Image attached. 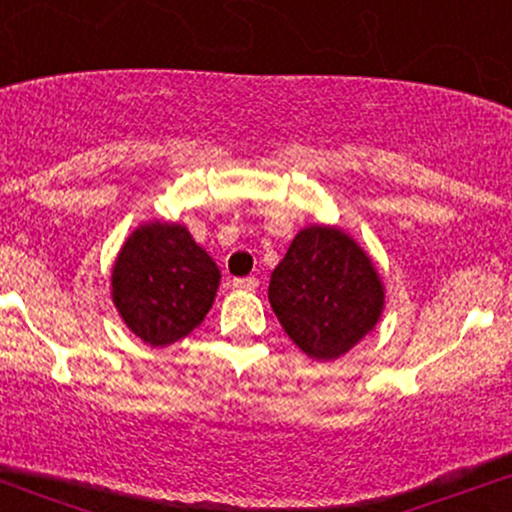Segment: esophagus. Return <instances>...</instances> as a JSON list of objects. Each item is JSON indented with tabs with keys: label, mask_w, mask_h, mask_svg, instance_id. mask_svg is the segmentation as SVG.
Wrapping results in <instances>:
<instances>
[{
	"label": "esophagus",
	"mask_w": 512,
	"mask_h": 512,
	"mask_svg": "<svg viewBox=\"0 0 512 512\" xmlns=\"http://www.w3.org/2000/svg\"><path fill=\"white\" fill-rule=\"evenodd\" d=\"M260 286V281L255 276H243V279H233V289L238 291H255Z\"/></svg>",
	"instance_id": "obj_1"
}]
</instances>
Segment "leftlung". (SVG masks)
Masks as SVG:
<instances>
[{
    "mask_svg": "<svg viewBox=\"0 0 512 512\" xmlns=\"http://www.w3.org/2000/svg\"><path fill=\"white\" fill-rule=\"evenodd\" d=\"M269 303L305 356L334 361L375 330L385 286L368 252L349 233L315 223L298 231L276 264Z\"/></svg>",
    "mask_w": 512,
    "mask_h": 512,
    "instance_id": "1",
    "label": "left lung"
}]
</instances>
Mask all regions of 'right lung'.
Returning a JSON list of instances; mask_svg holds the SVG:
<instances>
[{
    "instance_id": "obj_1",
    "label": "right lung",
    "mask_w": 512,
    "mask_h": 512,
    "mask_svg": "<svg viewBox=\"0 0 512 512\" xmlns=\"http://www.w3.org/2000/svg\"><path fill=\"white\" fill-rule=\"evenodd\" d=\"M221 272L182 223L149 221L117 252L110 286L122 322L151 346L187 337L214 305Z\"/></svg>"
}]
</instances>
